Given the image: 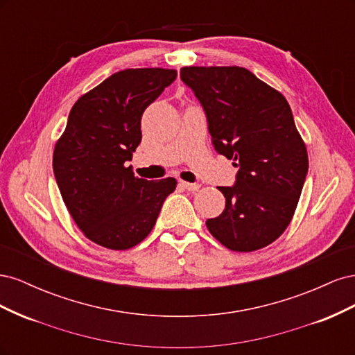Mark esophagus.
<instances>
[{
  "mask_svg": "<svg viewBox=\"0 0 355 355\" xmlns=\"http://www.w3.org/2000/svg\"><path fill=\"white\" fill-rule=\"evenodd\" d=\"M179 185L187 191H198L200 187H201L200 184H191V182H185V180H180Z\"/></svg>",
  "mask_w": 355,
  "mask_h": 355,
  "instance_id": "obj_1",
  "label": "esophagus"
}]
</instances>
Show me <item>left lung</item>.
<instances>
[{"mask_svg": "<svg viewBox=\"0 0 355 355\" xmlns=\"http://www.w3.org/2000/svg\"><path fill=\"white\" fill-rule=\"evenodd\" d=\"M180 78L206 111L214 149L240 167L234 187H218L225 210L207 230L230 250H259L288 227L308 173L290 105L240 67H184Z\"/></svg>", "mask_w": 355, "mask_h": 355, "instance_id": "1", "label": "left lung"}]
</instances>
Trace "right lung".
Here are the masks:
<instances>
[{
    "mask_svg": "<svg viewBox=\"0 0 355 355\" xmlns=\"http://www.w3.org/2000/svg\"><path fill=\"white\" fill-rule=\"evenodd\" d=\"M178 77L176 69L112 73L73 103L53 153L63 202L81 232L111 250H127L153 231L175 178L135 176L130 161L142 141L141 118Z\"/></svg>",
    "mask_w": 355,
    "mask_h": 355,
    "instance_id": "right-lung-1",
    "label": "right lung"
}]
</instances>
